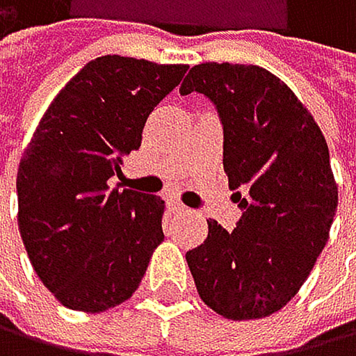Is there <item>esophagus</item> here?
I'll list each match as a JSON object with an SVG mask.
<instances>
[{"mask_svg":"<svg viewBox=\"0 0 356 356\" xmlns=\"http://www.w3.org/2000/svg\"><path fill=\"white\" fill-rule=\"evenodd\" d=\"M168 208H170L172 212H184V210H186V205H184V203H181L179 199L170 197V199H168Z\"/></svg>","mask_w":356,"mask_h":356,"instance_id":"1","label":"esophagus"}]
</instances>
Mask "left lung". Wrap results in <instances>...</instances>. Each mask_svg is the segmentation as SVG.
<instances>
[{"instance_id":"left-lung-1","label":"left lung","mask_w":356,"mask_h":356,"mask_svg":"<svg viewBox=\"0 0 356 356\" xmlns=\"http://www.w3.org/2000/svg\"><path fill=\"white\" fill-rule=\"evenodd\" d=\"M181 96H208L223 122V168L243 210L214 218L186 254L201 300L227 319H260L291 302L322 254L337 210L328 144L278 76L258 65L201 63Z\"/></svg>"}]
</instances>
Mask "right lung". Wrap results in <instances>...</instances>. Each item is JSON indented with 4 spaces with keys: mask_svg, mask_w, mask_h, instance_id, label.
Masks as SVG:
<instances>
[{
    "mask_svg": "<svg viewBox=\"0 0 356 356\" xmlns=\"http://www.w3.org/2000/svg\"><path fill=\"white\" fill-rule=\"evenodd\" d=\"M188 65L89 60L47 106L17 170V223L41 282L72 311L102 313L140 286L163 241V201L109 190L151 111Z\"/></svg>",
    "mask_w": 356,
    "mask_h": 356,
    "instance_id": "1",
    "label": "right lung"
}]
</instances>
